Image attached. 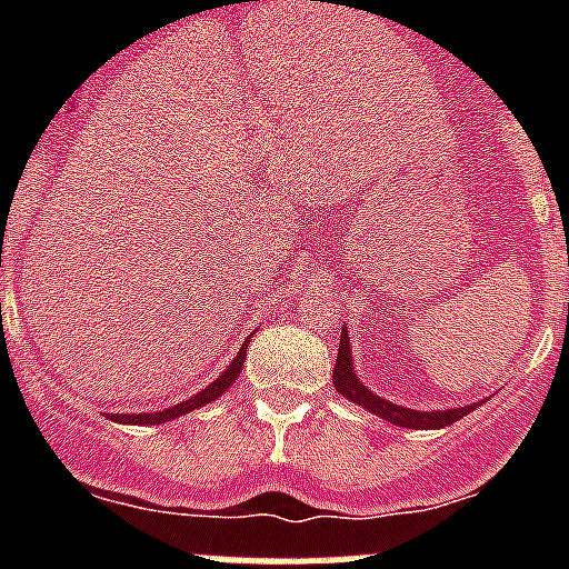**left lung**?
<instances>
[{
	"mask_svg": "<svg viewBox=\"0 0 569 569\" xmlns=\"http://www.w3.org/2000/svg\"><path fill=\"white\" fill-rule=\"evenodd\" d=\"M332 386L336 391L343 396V399L355 401L363 410L375 412L377 418L382 421L393 423V427H405V429H443L449 423L460 421L462 416H468L470 410H476V405L468 407H451V410H410V407L393 405V401L382 399L377 396L371 388H366L360 382V377L355 375V363H352V343H349V330L343 325L341 330V343H338V358H336V371H332Z\"/></svg>",
	"mask_w": 569,
	"mask_h": 569,
	"instance_id": "obj_1",
	"label": "left lung"
}]
</instances>
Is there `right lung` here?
I'll use <instances>...</instances> for the list:
<instances>
[{"instance_id":"1","label":"right lung","mask_w":569,"mask_h":569,"mask_svg":"<svg viewBox=\"0 0 569 569\" xmlns=\"http://www.w3.org/2000/svg\"><path fill=\"white\" fill-rule=\"evenodd\" d=\"M252 336H256V332H250V338ZM250 338L242 343V347H239L237 358L231 360V366H228V369L222 371L214 382H209L203 391H198L194 396H189V399H183L181 405H173V407H168V410H157V412H107V418L114 423H134V427H142V423H146V427H157V423L176 421V418L187 416V412H192V410H198V407L209 405V401L220 399V396L226 393L233 382H237L239 371H242L244 355H248V347H250Z\"/></svg>"}]
</instances>
